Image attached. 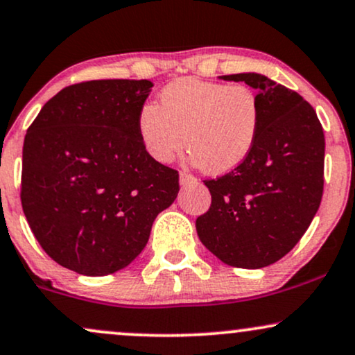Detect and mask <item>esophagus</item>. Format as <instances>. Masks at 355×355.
I'll return each instance as SVG.
<instances>
[{"label": "esophagus", "mask_w": 355, "mask_h": 355, "mask_svg": "<svg viewBox=\"0 0 355 355\" xmlns=\"http://www.w3.org/2000/svg\"><path fill=\"white\" fill-rule=\"evenodd\" d=\"M196 178L193 175L187 173V172H180V185L182 187H187V185H191V183H195Z\"/></svg>", "instance_id": "obj_1"}]
</instances>
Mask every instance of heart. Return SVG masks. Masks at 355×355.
I'll use <instances>...</instances> for the list:
<instances>
[{
    "mask_svg": "<svg viewBox=\"0 0 355 355\" xmlns=\"http://www.w3.org/2000/svg\"><path fill=\"white\" fill-rule=\"evenodd\" d=\"M261 129V105L246 85L196 78L177 79L159 94V105L144 104L137 132L145 152L170 164L189 148V160L210 175H223L245 164Z\"/></svg>",
    "mask_w": 355,
    "mask_h": 355,
    "instance_id": "1",
    "label": "heart"
}]
</instances>
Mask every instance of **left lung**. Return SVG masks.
<instances>
[{
	"instance_id": "obj_1",
	"label": "left lung",
	"mask_w": 355,
	"mask_h": 355,
	"mask_svg": "<svg viewBox=\"0 0 355 355\" xmlns=\"http://www.w3.org/2000/svg\"><path fill=\"white\" fill-rule=\"evenodd\" d=\"M221 79L258 89L261 129L245 164L205 180L211 205L196 218V233L225 264L258 270L288 254L318 213L326 140L297 92L256 72Z\"/></svg>"
}]
</instances>
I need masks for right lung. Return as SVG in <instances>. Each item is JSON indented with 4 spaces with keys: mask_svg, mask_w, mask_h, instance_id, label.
Here are the masks:
<instances>
[{
    "mask_svg": "<svg viewBox=\"0 0 355 355\" xmlns=\"http://www.w3.org/2000/svg\"><path fill=\"white\" fill-rule=\"evenodd\" d=\"M152 85L72 84L26 132L21 205L42 250L67 270L105 276L129 266L177 198L178 172L153 160L137 132Z\"/></svg>",
    "mask_w": 355,
    "mask_h": 355,
    "instance_id": "obj_1",
    "label": "right lung"
}]
</instances>
